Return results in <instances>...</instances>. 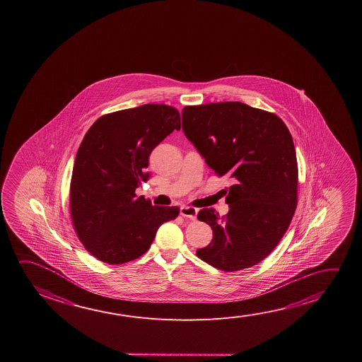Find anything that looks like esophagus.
<instances>
[{"label": "esophagus", "instance_id": "1", "mask_svg": "<svg viewBox=\"0 0 362 362\" xmlns=\"http://www.w3.org/2000/svg\"><path fill=\"white\" fill-rule=\"evenodd\" d=\"M197 214H198V211L196 208L189 207V206H182L180 207V214L183 217H187V218L196 219Z\"/></svg>", "mask_w": 362, "mask_h": 362}]
</instances>
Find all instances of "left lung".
<instances>
[{
    "mask_svg": "<svg viewBox=\"0 0 362 362\" xmlns=\"http://www.w3.org/2000/svg\"><path fill=\"white\" fill-rule=\"evenodd\" d=\"M184 135L218 177L235 184L219 217L203 208L211 243L197 256L223 272L254 267L273 251L291 225L298 203V163L293 137L275 113L241 102L184 107Z\"/></svg>",
    "mask_w": 362,
    "mask_h": 362,
    "instance_id": "1",
    "label": "left lung"
}]
</instances>
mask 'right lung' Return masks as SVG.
<instances>
[{"label": "right lung", "instance_id": "obj_1", "mask_svg": "<svg viewBox=\"0 0 362 362\" xmlns=\"http://www.w3.org/2000/svg\"><path fill=\"white\" fill-rule=\"evenodd\" d=\"M174 130H180L178 110L153 103L103 115L87 131L73 166L69 209L79 241L98 260H135L158 228L178 217V207L135 194L148 180L151 151Z\"/></svg>", "mask_w": 362, "mask_h": 362}]
</instances>
